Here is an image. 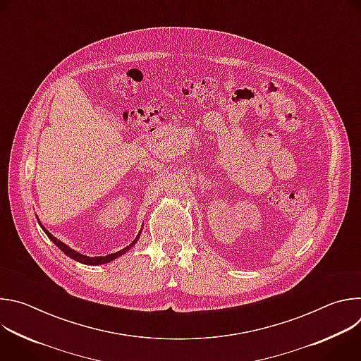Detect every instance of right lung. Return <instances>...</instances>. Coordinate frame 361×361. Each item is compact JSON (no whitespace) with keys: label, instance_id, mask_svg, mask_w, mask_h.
I'll return each instance as SVG.
<instances>
[{"label":"right lung","instance_id":"add662e5","mask_svg":"<svg viewBox=\"0 0 361 361\" xmlns=\"http://www.w3.org/2000/svg\"><path fill=\"white\" fill-rule=\"evenodd\" d=\"M42 227V226H41ZM42 230L45 231V234L48 235V238L53 241L66 255H68L70 259H73V260H75V262H80V263H82V264H90V266H97V264H104V263H109V262H111V260H114V259H117V257H120L121 254H124L127 250H130L135 243H137V240H138V237L128 245V247H126V248H123L121 251H117V252H114V254H110V255H106V257H87V255H82V254H80V252H77V251H74L73 248H70L67 244H64L63 241H60L59 238H56L53 234L51 233H48L47 230H45V227H42Z\"/></svg>","mask_w":361,"mask_h":361}]
</instances>
